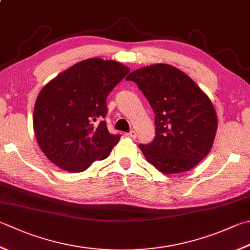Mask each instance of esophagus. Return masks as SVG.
<instances>
[{
	"label": "esophagus",
	"instance_id": "1",
	"mask_svg": "<svg viewBox=\"0 0 250 250\" xmlns=\"http://www.w3.org/2000/svg\"><path fill=\"white\" fill-rule=\"evenodd\" d=\"M126 136H127V137H129V138H136V136H137V135H136L135 130H130L128 134H126Z\"/></svg>",
	"mask_w": 250,
	"mask_h": 250
}]
</instances>
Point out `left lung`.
Returning <instances> with one entry per match:
<instances>
[{
    "label": "left lung",
    "mask_w": 250,
    "mask_h": 250,
    "mask_svg": "<svg viewBox=\"0 0 250 250\" xmlns=\"http://www.w3.org/2000/svg\"><path fill=\"white\" fill-rule=\"evenodd\" d=\"M138 88L155 114V137L139 145L146 160L163 174L187 172L208 155L218 128L209 97L181 69L152 64L126 77Z\"/></svg>",
    "instance_id": "left-lung-1"
}]
</instances>
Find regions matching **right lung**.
Here are the masks:
<instances>
[{"instance_id":"1","label":"right lung","mask_w":250,"mask_h":250,"mask_svg":"<svg viewBox=\"0 0 250 250\" xmlns=\"http://www.w3.org/2000/svg\"><path fill=\"white\" fill-rule=\"evenodd\" d=\"M129 73L113 60L88 59L52 79L35 103L34 130L41 151L64 171L79 173L105 159L120 141L106 123V97Z\"/></svg>"}]
</instances>
